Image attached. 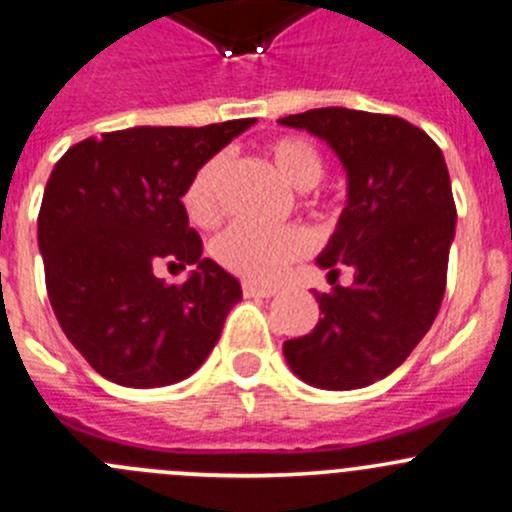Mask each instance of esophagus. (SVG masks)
Listing matches in <instances>:
<instances>
[{
    "mask_svg": "<svg viewBox=\"0 0 512 512\" xmlns=\"http://www.w3.org/2000/svg\"><path fill=\"white\" fill-rule=\"evenodd\" d=\"M241 291H244L246 298H273V295L278 293L276 288H271V286H256V283H251V281L241 283Z\"/></svg>",
    "mask_w": 512,
    "mask_h": 512,
    "instance_id": "esophagus-1",
    "label": "esophagus"
}]
</instances>
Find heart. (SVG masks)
I'll return each instance as SVG.
<instances>
[{
    "instance_id": "b5f03b06",
    "label": "heart",
    "mask_w": 512,
    "mask_h": 512,
    "mask_svg": "<svg viewBox=\"0 0 512 512\" xmlns=\"http://www.w3.org/2000/svg\"><path fill=\"white\" fill-rule=\"evenodd\" d=\"M268 160L288 184L300 192L315 187L325 172L323 155L305 138L283 135L266 145ZM226 175V157L214 155L199 165L182 194V207L194 226H212L221 217V182ZM310 249V239L298 226L283 229H254L234 224L214 239L212 254L219 266L246 281L273 283L286 273L293 261Z\"/></svg>"
}]
</instances>
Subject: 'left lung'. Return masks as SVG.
<instances>
[{
    "label": "left lung",
    "mask_w": 512,
    "mask_h": 512,
    "mask_svg": "<svg viewBox=\"0 0 512 512\" xmlns=\"http://www.w3.org/2000/svg\"><path fill=\"white\" fill-rule=\"evenodd\" d=\"M325 140L347 172V204L318 266L352 286L315 293L313 333L283 342L291 370L320 389L392 374L429 333L446 291L456 204L439 145L397 115L315 108L278 120Z\"/></svg>",
    "instance_id": "obj_1"
}]
</instances>
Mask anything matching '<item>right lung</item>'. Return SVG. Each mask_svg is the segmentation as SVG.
<instances>
[{"label":"right lung","instance_id":"right-lung-1","mask_svg":"<svg viewBox=\"0 0 512 512\" xmlns=\"http://www.w3.org/2000/svg\"><path fill=\"white\" fill-rule=\"evenodd\" d=\"M254 120L138 128L73 145L39 212L46 291L68 340L100 377L165 387L202 367L241 286L189 229L182 194L202 162ZM160 265H197L182 287Z\"/></svg>","mask_w":512,"mask_h":512}]
</instances>
